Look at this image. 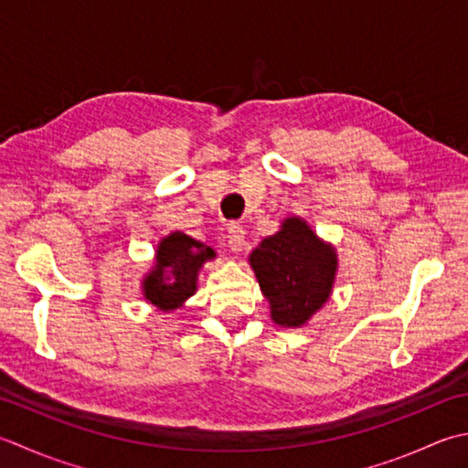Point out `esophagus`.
Returning a JSON list of instances; mask_svg holds the SVG:
<instances>
[{
	"mask_svg": "<svg viewBox=\"0 0 468 468\" xmlns=\"http://www.w3.org/2000/svg\"><path fill=\"white\" fill-rule=\"evenodd\" d=\"M227 243L231 247V251H241L243 245H245V231L241 225H229V231H227Z\"/></svg>",
	"mask_w": 468,
	"mask_h": 468,
	"instance_id": "obj_1",
	"label": "esophagus"
}]
</instances>
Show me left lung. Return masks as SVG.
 <instances>
[{
  "instance_id": "1",
  "label": "left lung",
  "mask_w": 468,
  "mask_h": 468,
  "mask_svg": "<svg viewBox=\"0 0 468 468\" xmlns=\"http://www.w3.org/2000/svg\"><path fill=\"white\" fill-rule=\"evenodd\" d=\"M250 265L270 302L271 320L280 326L306 324L333 292L338 260L333 245L300 217H290L255 247Z\"/></svg>"
}]
</instances>
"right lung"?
Segmentation results:
<instances>
[{
    "label": "right lung",
    "mask_w": 468,
    "mask_h": 468,
    "mask_svg": "<svg viewBox=\"0 0 468 468\" xmlns=\"http://www.w3.org/2000/svg\"><path fill=\"white\" fill-rule=\"evenodd\" d=\"M208 245L174 231L158 243L155 261L142 282L144 298L162 313L180 308L197 292L198 271L208 260H215Z\"/></svg>",
    "instance_id": "add662e5"
}]
</instances>
